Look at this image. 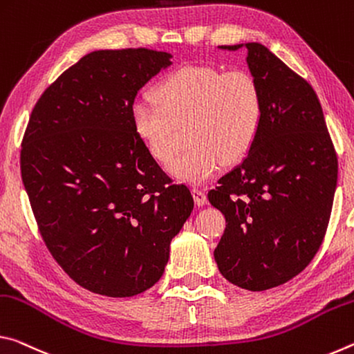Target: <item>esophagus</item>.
<instances>
[{
  "label": "esophagus",
  "mask_w": 354,
  "mask_h": 354,
  "mask_svg": "<svg viewBox=\"0 0 354 354\" xmlns=\"http://www.w3.org/2000/svg\"><path fill=\"white\" fill-rule=\"evenodd\" d=\"M191 193H193V198H194L196 205L202 207V205L207 204V194L204 193V191L199 189V188H193V191H191Z\"/></svg>",
  "instance_id": "esophagus-1"
}]
</instances>
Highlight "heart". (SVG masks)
I'll use <instances>...</instances> for the list:
<instances>
[{"label":"heart","mask_w":354,"mask_h":354,"mask_svg":"<svg viewBox=\"0 0 354 354\" xmlns=\"http://www.w3.org/2000/svg\"><path fill=\"white\" fill-rule=\"evenodd\" d=\"M153 94L131 106L133 131L153 160L167 165L177 149V125L191 120V146L169 167L171 176L185 183H204L224 160L243 158L262 125V89L245 71L189 64L166 75Z\"/></svg>","instance_id":"1"}]
</instances>
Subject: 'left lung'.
Wrapping results in <instances>:
<instances>
[{"label": "left lung", "instance_id": "obj_1", "mask_svg": "<svg viewBox=\"0 0 354 354\" xmlns=\"http://www.w3.org/2000/svg\"><path fill=\"white\" fill-rule=\"evenodd\" d=\"M218 48L248 50L263 118L246 158L208 193L227 223L215 260L234 286L262 292L290 281L317 254L331 215L337 156L308 81L262 44Z\"/></svg>", "mask_w": 354, "mask_h": 354}]
</instances>
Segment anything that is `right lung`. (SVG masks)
<instances>
[{
  "instance_id": "right-lung-1",
  "label": "right lung",
  "mask_w": 354,
  "mask_h": 354,
  "mask_svg": "<svg viewBox=\"0 0 354 354\" xmlns=\"http://www.w3.org/2000/svg\"><path fill=\"white\" fill-rule=\"evenodd\" d=\"M171 53L98 50L68 67L34 106L21 178L46 248L88 290L125 298L160 281L193 212L131 125L138 91Z\"/></svg>"
}]
</instances>
